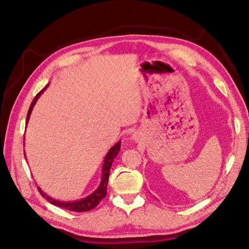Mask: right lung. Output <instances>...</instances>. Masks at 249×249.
Wrapping results in <instances>:
<instances>
[{
  "mask_svg": "<svg viewBox=\"0 0 249 249\" xmlns=\"http://www.w3.org/2000/svg\"><path fill=\"white\" fill-rule=\"evenodd\" d=\"M48 86L49 84H47V87H45V89H41V91L36 95V97L34 98L33 102H32L28 115H26V124H28V122L30 120L32 110H33L37 99L39 98L40 95L43 94V92L47 88H48ZM120 149H121V141L116 142V143L108 151L107 155L105 156L104 165H103V169H102V181H100L98 187L95 189L91 195H89L88 197L80 199V200H77V201H68V202H66L65 201L64 202V201H59V200H55L52 197H50V196L44 193L43 190H41V188L38 187L40 195H43V197L48 200L51 204L59 206V208H62V209H66L68 211H72V212H88V211L94 209L95 206H97V204L100 202V201H102V199H104L106 197V195H107V185H108V179H109L110 168H111V166H112V162L114 160L115 156L119 154Z\"/></svg>",
  "mask_w": 249,
  "mask_h": 249,
  "instance_id": "1",
  "label": "right lung"
}]
</instances>
